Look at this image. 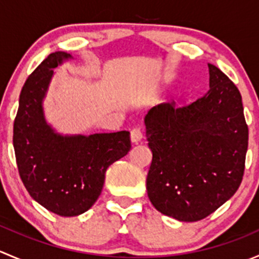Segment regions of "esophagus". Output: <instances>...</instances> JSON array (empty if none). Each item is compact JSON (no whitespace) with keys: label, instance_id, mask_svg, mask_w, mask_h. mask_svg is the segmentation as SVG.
I'll use <instances>...</instances> for the list:
<instances>
[{"label":"esophagus","instance_id":"34e87169","mask_svg":"<svg viewBox=\"0 0 259 259\" xmlns=\"http://www.w3.org/2000/svg\"><path fill=\"white\" fill-rule=\"evenodd\" d=\"M143 138V132L139 129V127H133L132 132H130V139H132L133 143L140 142Z\"/></svg>","mask_w":259,"mask_h":259}]
</instances>
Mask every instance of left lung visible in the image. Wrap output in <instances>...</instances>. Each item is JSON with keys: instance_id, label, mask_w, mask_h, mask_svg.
Masks as SVG:
<instances>
[{"instance_id": "1", "label": "left lung", "mask_w": 259, "mask_h": 259, "mask_svg": "<svg viewBox=\"0 0 259 259\" xmlns=\"http://www.w3.org/2000/svg\"><path fill=\"white\" fill-rule=\"evenodd\" d=\"M209 91L190 104L154 106L145 116L153 153L146 190L156 210L182 222L205 218L241 185L248 125L237 86L214 65Z\"/></svg>"}]
</instances>
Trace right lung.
<instances>
[{"mask_svg": "<svg viewBox=\"0 0 259 259\" xmlns=\"http://www.w3.org/2000/svg\"><path fill=\"white\" fill-rule=\"evenodd\" d=\"M71 59L50 54L27 77L14 122V148L21 180L46 209L74 217L90 209L103 190L106 169L132 148L129 132L64 137L46 122L42 101L52 70Z\"/></svg>", "mask_w": 259, "mask_h": 259, "instance_id": "add662e5", "label": "right lung"}]
</instances>
